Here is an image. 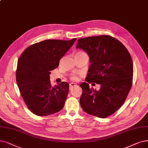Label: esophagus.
Instances as JSON below:
<instances>
[{
	"mask_svg": "<svg viewBox=\"0 0 148 148\" xmlns=\"http://www.w3.org/2000/svg\"><path fill=\"white\" fill-rule=\"evenodd\" d=\"M77 86V84H76V83H71L70 84H69V88H70V89L73 88V87H75V86Z\"/></svg>",
	"mask_w": 148,
	"mask_h": 148,
	"instance_id": "esophagus-1",
	"label": "esophagus"
}]
</instances>
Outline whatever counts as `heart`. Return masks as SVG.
Here are the masks:
<instances>
[{
    "mask_svg": "<svg viewBox=\"0 0 148 148\" xmlns=\"http://www.w3.org/2000/svg\"><path fill=\"white\" fill-rule=\"evenodd\" d=\"M71 79H72L73 80H76L77 79V76H76V75H73V76H72V77H71Z\"/></svg>",
    "mask_w": 148,
    "mask_h": 148,
    "instance_id": "1",
    "label": "heart"
}]
</instances>
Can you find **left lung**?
<instances>
[{
    "instance_id": "8db88e82",
    "label": "left lung",
    "mask_w": 148,
    "mask_h": 148,
    "mask_svg": "<svg viewBox=\"0 0 148 148\" xmlns=\"http://www.w3.org/2000/svg\"><path fill=\"white\" fill-rule=\"evenodd\" d=\"M77 49L86 52L91 65L80 86L83 90L80 103L86 113L105 118L124 103L131 88L133 62L126 48L116 38L99 36L79 38ZM93 81L101 85L99 90L90 88Z\"/></svg>"
}]
</instances>
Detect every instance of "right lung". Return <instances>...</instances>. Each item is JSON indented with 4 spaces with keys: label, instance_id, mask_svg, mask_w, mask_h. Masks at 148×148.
Wrapping results in <instances>:
<instances>
[{
    "label": "right lung",
    "instance_id": "right-lung-1",
    "mask_svg": "<svg viewBox=\"0 0 148 148\" xmlns=\"http://www.w3.org/2000/svg\"><path fill=\"white\" fill-rule=\"evenodd\" d=\"M77 38L70 40H45L25 49L17 61L16 81L21 96L29 110L38 116L60 111L65 105L69 84L62 82L52 86L51 71Z\"/></svg>",
    "mask_w": 148,
    "mask_h": 148
}]
</instances>
